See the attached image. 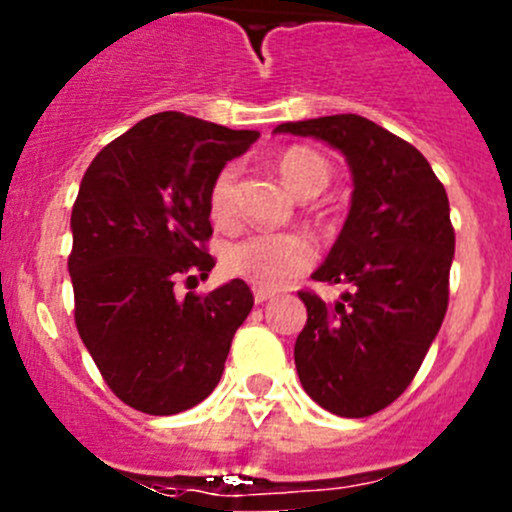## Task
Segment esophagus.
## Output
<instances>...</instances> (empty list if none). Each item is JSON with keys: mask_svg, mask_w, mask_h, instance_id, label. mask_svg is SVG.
I'll list each match as a JSON object with an SVG mask.
<instances>
[{"mask_svg": "<svg viewBox=\"0 0 512 512\" xmlns=\"http://www.w3.org/2000/svg\"><path fill=\"white\" fill-rule=\"evenodd\" d=\"M271 292H266V289H253V300H256V305H264V302L271 300Z\"/></svg>", "mask_w": 512, "mask_h": 512, "instance_id": "34e87169", "label": "esophagus"}]
</instances>
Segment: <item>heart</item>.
<instances>
[{
  "label": "heart",
  "mask_w": 512,
  "mask_h": 512,
  "mask_svg": "<svg viewBox=\"0 0 512 512\" xmlns=\"http://www.w3.org/2000/svg\"><path fill=\"white\" fill-rule=\"evenodd\" d=\"M279 174L289 192L300 200H312L330 184V166L310 148H289L279 158ZM238 166L228 164L212 179L210 217L217 225L233 223ZM315 259V248L300 233H248L223 248V266L228 274L259 289H279L297 277Z\"/></svg>",
  "instance_id": "b5f03b06"
}]
</instances>
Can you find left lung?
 Returning a JSON list of instances; mask_svg holds the SVG:
<instances>
[{
	"label": "left lung",
	"mask_w": 512,
	"mask_h": 512,
	"mask_svg": "<svg viewBox=\"0 0 512 512\" xmlns=\"http://www.w3.org/2000/svg\"><path fill=\"white\" fill-rule=\"evenodd\" d=\"M274 133L318 138L346 156L351 210L315 282L348 284L325 305L300 292L307 323L295 364L328 413L366 418L405 392L449 307L454 228L449 197L423 153L361 115L284 122Z\"/></svg>",
	"instance_id": "1"
}]
</instances>
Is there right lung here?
<instances>
[{
  "mask_svg": "<svg viewBox=\"0 0 512 512\" xmlns=\"http://www.w3.org/2000/svg\"><path fill=\"white\" fill-rule=\"evenodd\" d=\"M182 112H158L94 156L71 210L69 274L79 336L125 405L176 415L223 377L230 341L253 307L243 279L187 292L215 266L210 197L217 171L256 143Z\"/></svg>",
  "mask_w": 512,
  "mask_h": 512,
  "instance_id": "1",
  "label": "right lung"
}]
</instances>
